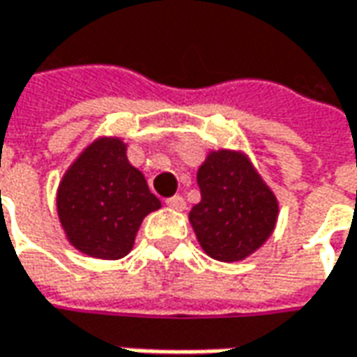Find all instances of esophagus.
Instances as JSON below:
<instances>
[{"label":"esophagus","mask_w":357,"mask_h":357,"mask_svg":"<svg viewBox=\"0 0 357 357\" xmlns=\"http://www.w3.org/2000/svg\"><path fill=\"white\" fill-rule=\"evenodd\" d=\"M167 206H171L173 210H184L186 202H184V198L181 195H174L171 198H167Z\"/></svg>","instance_id":"obj_1"}]
</instances>
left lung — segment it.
I'll return each instance as SVG.
<instances>
[{
	"mask_svg": "<svg viewBox=\"0 0 357 357\" xmlns=\"http://www.w3.org/2000/svg\"><path fill=\"white\" fill-rule=\"evenodd\" d=\"M196 181L202 198L188 218L210 257L240 261L271 236L279 206L245 157L210 153Z\"/></svg>",
	"mask_w": 357,
	"mask_h": 357,
	"instance_id": "left-lung-1",
	"label": "left lung"
}]
</instances>
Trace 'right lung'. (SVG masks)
I'll return each instance as SVG.
<instances>
[{
    "instance_id": "obj_1",
    "label": "right lung",
    "mask_w": 357,
    "mask_h": 357,
    "mask_svg": "<svg viewBox=\"0 0 357 357\" xmlns=\"http://www.w3.org/2000/svg\"><path fill=\"white\" fill-rule=\"evenodd\" d=\"M56 208L76 250L98 259L128 255L143 218L161 208L119 139H98L64 174Z\"/></svg>"
}]
</instances>
